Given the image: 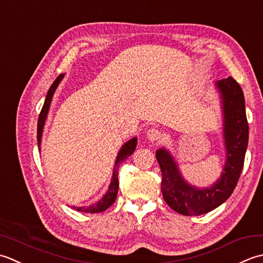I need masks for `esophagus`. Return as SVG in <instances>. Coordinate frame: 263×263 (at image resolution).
Masks as SVG:
<instances>
[{
	"mask_svg": "<svg viewBox=\"0 0 263 263\" xmlns=\"http://www.w3.org/2000/svg\"><path fill=\"white\" fill-rule=\"evenodd\" d=\"M162 136H163L162 133L158 129H155V128H151V129H148L146 133V137L148 141L151 142H158L160 139H162Z\"/></svg>",
	"mask_w": 263,
	"mask_h": 263,
	"instance_id": "34e87169",
	"label": "esophagus"
}]
</instances>
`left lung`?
<instances>
[{
    "label": "left lung",
    "instance_id": "1",
    "mask_svg": "<svg viewBox=\"0 0 263 263\" xmlns=\"http://www.w3.org/2000/svg\"><path fill=\"white\" fill-rule=\"evenodd\" d=\"M214 86L221 103L222 136L226 152V162L216 183L209 187L190 184L167 148L161 147L155 152L162 173L163 199L174 211L183 216H200L221 205L232 195L244 165L249 143V124L243 90L232 77L216 80Z\"/></svg>",
    "mask_w": 263,
    "mask_h": 263
}]
</instances>
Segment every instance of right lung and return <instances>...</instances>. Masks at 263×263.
<instances>
[{"label": "right lung", "instance_id": "add662e5", "mask_svg": "<svg viewBox=\"0 0 263 263\" xmlns=\"http://www.w3.org/2000/svg\"><path fill=\"white\" fill-rule=\"evenodd\" d=\"M64 77V73L59 74L58 78L53 82L51 85V87L47 92L46 99L44 102V105H43L42 111L39 117V122H37V144H39V149H41V143H42V136H43V130H44V125L46 121L47 115H49L50 111V105L53 99V95L55 93V89L58 88L59 84L61 83V80ZM137 145V137H133L129 141L126 142L124 145L121 146V148L118 152V155L116 158V162H115V167H114V173H112L111 177V181L109 185V189L106 191L105 194L101 197L100 201H98L94 204L89 205V206H71L72 209L80 212H86V213H99V212H103L106 209L110 208L112 204H114L116 199H117V194H118V189H119V180H118V169L120 167V163L122 161L129 157V155L133 154V152L135 151Z\"/></svg>", "mask_w": 263, "mask_h": 263}]
</instances>
